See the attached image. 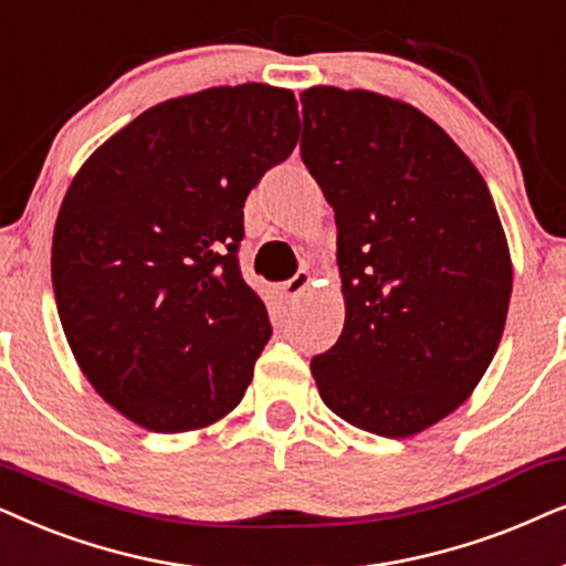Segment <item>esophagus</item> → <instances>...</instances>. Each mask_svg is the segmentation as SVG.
I'll use <instances>...</instances> for the list:
<instances>
[{"label":"esophagus","instance_id":"obj_1","mask_svg":"<svg viewBox=\"0 0 566 566\" xmlns=\"http://www.w3.org/2000/svg\"><path fill=\"white\" fill-rule=\"evenodd\" d=\"M307 284H311V274H307L305 269H300L297 274L292 276V279H287V282H284L279 290H282V295L287 297V300H297L307 290Z\"/></svg>","mask_w":566,"mask_h":566}]
</instances>
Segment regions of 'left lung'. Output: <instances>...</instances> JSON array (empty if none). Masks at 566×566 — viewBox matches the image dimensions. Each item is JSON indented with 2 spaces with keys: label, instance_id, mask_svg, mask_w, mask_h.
<instances>
[{
  "label": "left lung",
  "instance_id": "left-lung-1",
  "mask_svg": "<svg viewBox=\"0 0 566 566\" xmlns=\"http://www.w3.org/2000/svg\"><path fill=\"white\" fill-rule=\"evenodd\" d=\"M303 163L334 207L344 331L311 361L323 403L380 437H411L484 378L512 295L492 193L463 149L409 103L318 85Z\"/></svg>",
  "mask_w": 566,
  "mask_h": 566
}]
</instances>
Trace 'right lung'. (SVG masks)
I'll list each match as a JSON object with an SVG mask.
<instances>
[{
	"label": "right lung",
	"instance_id": "obj_1",
	"mask_svg": "<svg viewBox=\"0 0 566 566\" xmlns=\"http://www.w3.org/2000/svg\"><path fill=\"white\" fill-rule=\"evenodd\" d=\"M297 134L292 90L209 87L153 105L74 176L51 245L59 318L134 424L188 432L243 401L271 336L238 266L243 207Z\"/></svg>",
	"mask_w": 566,
	"mask_h": 566
}]
</instances>
